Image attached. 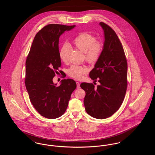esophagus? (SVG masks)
<instances>
[{"label":"esophagus","instance_id":"esophagus-1","mask_svg":"<svg viewBox=\"0 0 155 155\" xmlns=\"http://www.w3.org/2000/svg\"><path fill=\"white\" fill-rule=\"evenodd\" d=\"M76 84H77V88L78 89L80 88V83L78 82H76Z\"/></svg>","mask_w":155,"mask_h":155}]
</instances>
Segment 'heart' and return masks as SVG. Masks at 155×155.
<instances>
[{
  "mask_svg": "<svg viewBox=\"0 0 155 155\" xmlns=\"http://www.w3.org/2000/svg\"><path fill=\"white\" fill-rule=\"evenodd\" d=\"M74 47L84 53L85 59L90 62H95L99 59L103 51V45L96 41L95 37L87 33H82L75 37L73 41ZM68 48L63 46L59 51L60 60L66 62L67 61ZM88 68L84 65L73 64L68 69V75L75 79L80 80L87 73Z\"/></svg>",
  "mask_w": 155,
  "mask_h": 155,
  "instance_id": "b5f03b06",
  "label": "heart"
}]
</instances>
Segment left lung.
Returning a JSON list of instances; mask_svg holds the SVG:
<instances>
[{
    "label": "left lung",
    "mask_w": 155,
    "mask_h": 155,
    "mask_svg": "<svg viewBox=\"0 0 155 155\" xmlns=\"http://www.w3.org/2000/svg\"><path fill=\"white\" fill-rule=\"evenodd\" d=\"M104 34L102 54L89 77L100 85L82 82L85 91L84 103L87 113L97 119H104L118 110L127 88V61L123 45L115 31L109 25L100 22Z\"/></svg>",
    "instance_id": "left-lung-1"
}]
</instances>
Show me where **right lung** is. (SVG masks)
<instances>
[{
  "label": "right lung",
  "instance_id": "right-lung-1",
  "mask_svg": "<svg viewBox=\"0 0 155 155\" xmlns=\"http://www.w3.org/2000/svg\"><path fill=\"white\" fill-rule=\"evenodd\" d=\"M75 25L51 24L37 33L25 63V85L30 101L37 111L45 118H56L66 110L72 92L77 87L72 79L61 80L60 85L53 82L61 73L59 58L60 36ZM63 75V78L64 75Z\"/></svg>",
  "mask_w": 155,
  "mask_h": 155
}]
</instances>
